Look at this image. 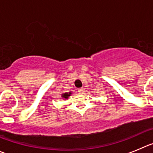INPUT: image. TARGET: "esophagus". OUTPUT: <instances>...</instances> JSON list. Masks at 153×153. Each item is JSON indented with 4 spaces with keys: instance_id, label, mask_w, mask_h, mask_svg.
Returning a JSON list of instances; mask_svg holds the SVG:
<instances>
[{
    "instance_id": "34e87169",
    "label": "esophagus",
    "mask_w": 153,
    "mask_h": 153,
    "mask_svg": "<svg viewBox=\"0 0 153 153\" xmlns=\"http://www.w3.org/2000/svg\"><path fill=\"white\" fill-rule=\"evenodd\" d=\"M78 91L80 94H83L84 92H85V88H81L78 89Z\"/></svg>"
}]
</instances>
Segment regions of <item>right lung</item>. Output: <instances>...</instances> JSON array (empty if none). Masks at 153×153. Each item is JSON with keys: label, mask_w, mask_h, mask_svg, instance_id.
<instances>
[{"label": "right lung", "mask_w": 153, "mask_h": 153, "mask_svg": "<svg viewBox=\"0 0 153 153\" xmlns=\"http://www.w3.org/2000/svg\"><path fill=\"white\" fill-rule=\"evenodd\" d=\"M71 94V91L68 92V93H67L66 92V93H64L62 94V98H65V99H67V98H68V97H69Z\"/></svg>", "instance_id": "right-lung-1"}]
</instances>
